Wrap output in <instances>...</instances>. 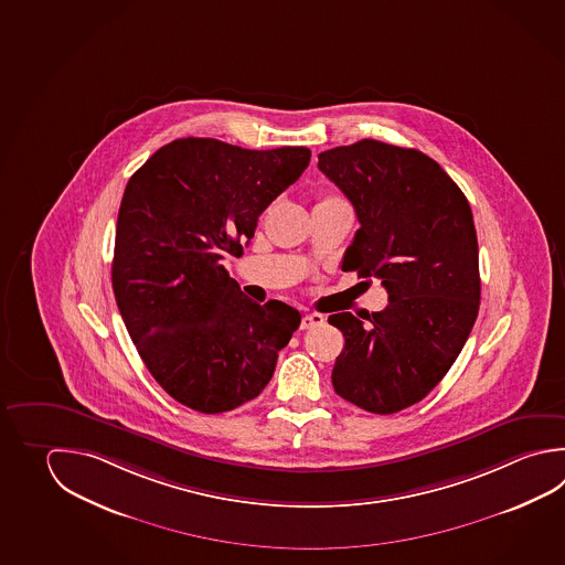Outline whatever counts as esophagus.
<instances>
[{
  "mask_svg": "<svg viewBox=\"0 0 565 565\" xmlns=\"http://www.w3.org/2000/svg\"><path fill=\"white\" fill-rule=\"evenodd\" d=\"M324 317L322 315H319V312H308V315H305L302 317V320H300V329L308 330L312 329V327H319V324H324Z\"/></svg>",
  "mask_w": 565,
  "mask_h": 565,
  "instance_id": "obj_1",
  "label": "esophagus"
}]
</instances>
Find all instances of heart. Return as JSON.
Segmentation results:
<instances>
[{
    "label": "heart",
    "mask_w": 565,
    "mask_h": 565,
    "mask_svg": "<svg viewBox=\"0 0 565 565\" xmlns=\"http://www.w3.org/2000/svg\"><path fill=\"white\" fill-rule=\"evenodd\" d=\"M324 201H334V196H327V199H322L320 203H324Z\"/></svg>",
    "instance_id": "heart-1"
}]
</instances>
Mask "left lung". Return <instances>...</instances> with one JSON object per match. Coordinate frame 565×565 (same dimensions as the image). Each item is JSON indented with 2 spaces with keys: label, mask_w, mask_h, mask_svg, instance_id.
I'll return each instance as SVG.
<instances>
[{
  "label": "left lung",
  "mask_w": 565,
  "mask_h": 565,
  "mask_svg": "<svg viewBox=\"0 0 565 565\" xmlns=\"http://www.w3.org/2000/svg\"><path fill=\"white\" fill-rule=\"evenodd\" d=\"M360 228L342 270L382 280L388 305L362 322L332 315L344 349L332 386L374 414L420 402L450 370L480 308L472 209L440 164L416 149L362 139L319 154Z\"/></svg>",
  "instance_id": "left-lung-1"
}]
</instances>
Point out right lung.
I'll list each match as a JSON object with an SVG mask.
<instances>
[{
    "label": "right lung",
    "instance_id": "obj_1",
    "mask_svg": "<svg viewBox=\"0 0 565 565\" xmlns=\"http://www.w3.org/2000/svg\"><path fill=\"white\" fill-rule=\"evenodd\" d=\"M310 161L307 147L253 151L216 139L164 145L125 186L115 231V300L145 366L191 411L257 398L300 324L280 300L257 305L223 267L260 213Z\"/></svg>",
    "mask_w": 565,
    "mask_h": 565
}]
</instances>
